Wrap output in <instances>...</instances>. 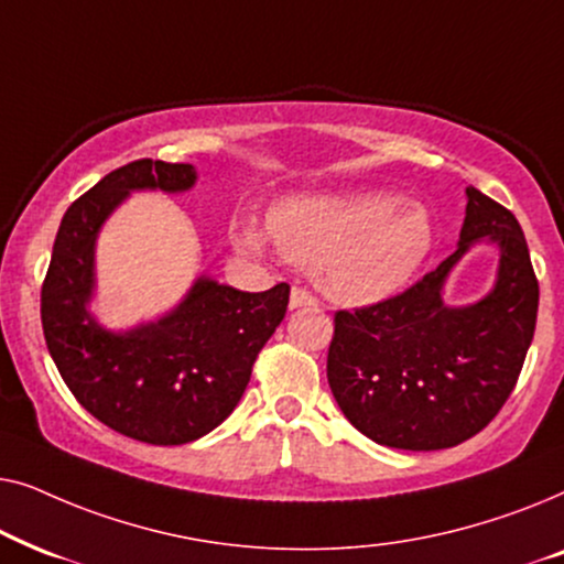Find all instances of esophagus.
<instances>
[{"label":"esophagus","instance_id":"esophagus-1","mask_svg":"<svg viewBox=\"0 0 564 564\" xmlns=\"http://www.w3.org/2000/svg\"><path fill=\"white\" fill-rule=\"evenodd\" d=\"M318 305V300H315L311 292L303 290V288H292L290 292V311H297V307H313Z\"/></svg>","mask_w":564,"mask_h":564}]
</instances>
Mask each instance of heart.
<instances>
[{"instance_id":"obj_1","label":"heart","mask_w":564,"mask_h":564,"mask_svg":"<svg viewBox=\"0 0 564 564\" xmlns=\"http://www.w3.org/2000/svg\"><path fill=\"white\" fill-rule=\"evenodd\" d=\"M230 238L243 253L276 243L282 257L311 267L323 295L341 305H375L405 288L436 246L434 215L392 192L295 195L269 210V223L241 215Z\"/></svg>"}]
</instances>
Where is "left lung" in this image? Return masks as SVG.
<instances>
[{
  "mask_svg": "<svg viewBox=\"0 0 564 564\" xmlns=\"http://www.w3.org/2000/svg\"><path fill=\"white\" fill-rule=\"evenodd\" d=\"M457 251L403 295L338 311L328 384L354 429L382 446L449 449L475 436L511 395L534 338L539 282L519 220L488 195L465 189ZM477 242L499 249L488 296L449 306L443 288Z\"/></svg>",
  "mask_w": 564,
  "mask_h": 564,
  "instance_id": "1",
  "label": "left lung"
}]
</instances>
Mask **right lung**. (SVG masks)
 <instances>
[{
  "mask_svg": "<svg viewBox=\"0 0 564 564\" xmlns=\"http://www.w3.org/2000/svg\"><path fill=\"white\" fill-rule=\"evenodd\" d=\"M197 182L192 164L141 159L102 176L68 207L41 292L45 344L74 398L122 436L187 444L234 413L251 367L280 326L290 284L241 292L199 274L156 321L112 330L91 313L97 238L133 192L182 195Z\"/></svg>",
  "mask_w": 564,
  "mask_h": 564,
  "instance_id": "1",
  "label": "right lung"
}]
</instances>
